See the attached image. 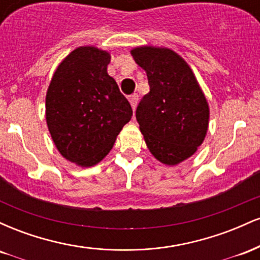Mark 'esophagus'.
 Here are the masks:
<instances>
[{
  "label": "esophagus",
  "instance_id": "obj_1",
  "mask_svg": "<svg viewBox=\"0 0 260 260\" xmlns=\"http://www.w3.org/2000/svg\"><path fill=\"white\" fill-rule=\"evenodd\" d=\"M138 99H139V96L137 94H133V95H131L129 98H128V100H129V103H131V106H132V109H133V111L134 110H136V107H137V104H138Z\"/></svg>",
  "mask_w": 260,
  "mask_h": 260
}]
</instances>
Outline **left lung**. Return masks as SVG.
<instances>
[{"mask_svg":"<svg viewBox=\"0 0 260 260\" xmlns=\"http://www.w3.org/2000/svg\"><path fill=\"white\" fill-rule=\"evenodd\" d=\"M147 72L150 91L136 111L139 129L155 159L174 166L196 153L207 136L209 105L188 63L166 47L131 50Z\"/></svg>","mask_w":260,"mask_h":260,"instance_id":"obj_1","label":"left lung"}]
</instances>
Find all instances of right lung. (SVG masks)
<instances>
[{
	"instance_id": "obj_1",
	"label": "right lung",
	"mask_w": 260,
	"mask_h": 260,
	"mask_svg": "<svg viewBox=\"0 0 260 260\" xmlns=\"http://www.w3.org/2000/svg\"><path fill=\"white\" fill-rule=\"evenodd\" d=\"M111 56L94 46L73 50L46 92V123L59 154L82 168L96 165L132 118L129 103L107 73Z\"/></svg>"
}]
</instances>
